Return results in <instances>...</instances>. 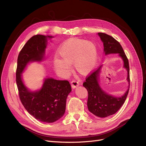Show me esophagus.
Returning <instances> with one entry per match:
<instances>
[{"label": "esophagus", "mask_w": 146, "mask_h": 146, "mask_svg": "<svg viewBox=\"0 0 146 146\" xmlns=\"http://www.w3.org/2000/svg\"><path fill=\"white\" fill-rule=\"evenodd\" d=\"M79 86V83L75 80H72L71 82V86L73 89H75V88H77V86Z\"/></svg>", "instance_id": "1"}]
</instances>
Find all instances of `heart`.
<instances>
[{"instance_id":"obj_1","label":"heart","mask_w":146,"mask_h":146,"mask_svg":"<svg viewBox=\"0 0 146 146\" xmlns=\"http://www.w3.org/2000/svg\"><path fill=\"white\" fill-rule=\"evenodd\" d=\"M61 59L54 60V66L62 75H66L71 70V64L80 74L86 75L96 66L98 52L95 44L84 39L71 38L64 42L58 49Z\"/></svg>"}]
</instances>
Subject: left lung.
I'll return each instance as SVG.
<instances>
[{
	"instance_id": "1",
	"label": "left lung",
	"mask_w": 146,
	"mask_h": 146,
	"mask_svg": "<svg viewBox=\"0 0 146 146\" xmlns=\"http://www.w3.org/2000/svg\"><path fill=\"white\" fill-rule=\"evenodd\" d=\"M98 35L103 43L104 52L106 56L118 54L123 61V68L127 72V81L129 86L126 92L121 97H114L108 94L100 84V74L103 65L86 78L83 85L88 92L87 105L89 111L100 118H105L116 113L125 102L129 93L130 86L129 66L128 59L119 43L113 37L105 33H98Z\"/></svg>"
}]
</instances>
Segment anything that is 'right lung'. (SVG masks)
Listing matches in <instances>:
<instances>
[{
	"label": "right lung",
	"instance_id": "obj_1",
	"mask_svg": "<svg viewBox=\"0 0 146 146\" xmlns=\"http://www.w3.org/2000/svg\"><path fill=\"white\" fill-rule=\"evenodd\" d=\"M52 37L36 35L30 38L19 54L16 70L17 86L23 106L35 118L47 123H54L63 116L68 95L72 90L71 84L67 80L46 77L40 89L32 91L25 86L22 74L29 63L43 61L48 38Z\"/></svg>",
	"mask_w": 146,
	"mask_h": 146
}]
</instances>
